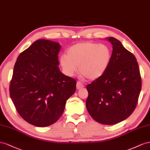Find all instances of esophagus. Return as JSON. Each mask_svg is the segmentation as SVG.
I'll return each mask as SVG.
<instances>
[{"instance_id":"1","label":"esophagus","mask_w":150,"mask_h":150,"mask_svg":"<svg viewBox=\"0 0 150 150\" xmlns=\"http://www.w3.org/2000/svg\"><path fill=\"white\" fill-rule=\"evenodd\" d=\"M76 88H77V89H80V88H82L84 87V85L81 82H78L77 83H76Z\"/></svg>"}]
</instances>
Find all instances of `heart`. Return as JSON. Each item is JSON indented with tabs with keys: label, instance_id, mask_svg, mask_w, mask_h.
<instances>
[{
	"label": "heart",
	"instance_id": "obj_1",
	"mask_svg": "<svg viewBox=\"0 0 150 150\" xmlns=\"http://www.w3.org/2000/svg\"><path fill=\"white\" fill-rule=\"evenodd\" d=\"M112 58L109 47L92 42L77 43L70 47L67 54L59 57V63L64 74L71 76L77 71L91 80L99 78L108 69Z\"/></svg>",
	"mask_w": 150,
	"mask_h": 150
}]
</instances>
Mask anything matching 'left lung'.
<instances>
[{
	"label": "left lung",
	"instance_id": "1",
	"mask_svg": "<svg viewBox=\"0 0 150 150\" xmlns=\"http://www.w3.org/2000/svg\"><path fill=\"white\" fill-rule=\"evenodd\" d=\"M106 39L112 45V58L104 74L87 85L86 107L94 120L112 125L125 120L135 109L142 78L134 54L115 38Z\"/></svg>",
	"mask_w": 150,
	"mask_h": 150
}]
</instances>
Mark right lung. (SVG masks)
Here are the masks:
<instances>
[{
  "label": "right lung",
  "instance_id": "1",
  "mask_svg": "<svg viewBox=\"0 0 150 150\" xmlns=\"http://www.w3.org/2000/svg\"><path fill=\"white\" fill-rule=\"evenodd\" d=\"M58 42L39 40L17 58L10 83V97L23 119L46 127L62 116L67 99L76 90V80L59 70Z\"/></svg>",
  "mask_w": 150,
  "mask_h": 150
}]
</instances>
